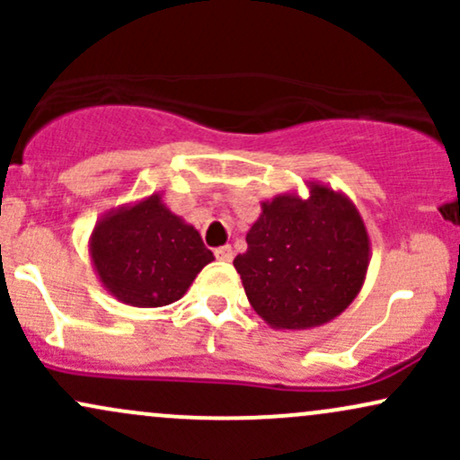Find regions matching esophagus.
I'll return each mask as SVG.
<instances>
[{
  "label": "esophagus",
  "mask_w": 460,
  "mask_h": 460,
  "mask_svg": "<svg viewBox=\"0 0 460 460\" xmlns=\"http://www.w3.org/2000/svg\"><path fill=\"white\" fill-rule=\"evenodd\" d=\"M216 257H218L220 261H231V260H234V248H231V246L216 248Z\"/></svg>",
  "instance_id": "34e87169"
}]
</instances>
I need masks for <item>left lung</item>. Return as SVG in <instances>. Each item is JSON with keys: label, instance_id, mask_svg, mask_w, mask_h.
I'll use <instances>...</instances> for the list:
<instances>
[{"label": "left lung", "instance_id": "left-lung-1", "mask_svg": "<svg viewBox=\"0 0 460 460\" xmlns=\"http://www.w3.org/2000/svg\"><path fill=\"white\" fill-rule=\"evenodd\" d=\"M263 200L234 266L248 303L277 331H307L341 315L361 292L369 235L357 205L340 190L307 181Z\"/></svg>", "mask_w": 460, "mask_h": 460}]
</instances>
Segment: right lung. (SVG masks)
<instances>
[{"label": "right lung", "mask_w": 460, "mask_h": 460, "mask_svg": "<svg viewBox=\"0 0 460 460\" xmlns=\"http://www.w3.org/2000/svg\"><path fill=\"white\" fill-rule=\"evenodd\" d=\"M88 252L105 292L142 309L175 303L214 261L199 231L166 208L162 192L105 212Z\"/></svg>", "instance_id": "right-lung-1"}]
</instances>
